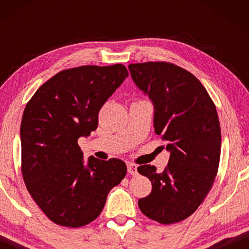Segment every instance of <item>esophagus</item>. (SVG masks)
Returning a JSON list of instances; mask_svg holds the SVG:
<instances>
[{"label": "esophagus", "mask_w": 249, "mask_h": 249, "mask_svg": "<svg viewBox=\"0 0 249 249\" xmlns=\"http://www.w3.org/2000/svg\"><path fill=\"white\" fill-rule=\"evenodd\" d=\"M127 169H128V172L130 173L131 176H137L138 172H137V165L134 164V163H128L127 164Z\"/></svg>", "instance_id": "esophagus-1"}]
</instances>
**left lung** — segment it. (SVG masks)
Instances as JSON below:
<instances>
[{
	"label": "left lung",
	"mask_w": 249,
	"mask_h": 249,
	"mask_svg": "<svg viewBox=\"0 0 249 249\" xmlns=\"http://www.w3.org/2000/svg\"><path fill=\"white\" fill-rule=\"evenodd\" d=\"M131 78L154 105L155 134L170 152L168 166L141 165L152 192L138 200L149 219L162 224L179 222L198 209L215 179L221 154L216 108L197 78L168 62L129 64Z\"/></svg>",
	"instance_id": "obj_1"
}]
</instances>
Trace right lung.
Listing matches in <instances>:
<instances>
[{
	"label": "right lung",
	"mask_w": 249,
	"mask_h": 249,
	"mask_svg": "<svg viewBox=\"0 0 249 249\" xmlns=\"http://www.w3.org/2000/svg\"><path fill=\"white\" fill-rule=\"evenodd\" d=\"M128 76L122 64L63 70L27 103L20 127L22 177L54 223L70 228L90 223L110 190L124 178V161L84 160L78 139L96 130L101 107Z\"/></svg>",
	"instance_id": "1"
}]
</instances>
